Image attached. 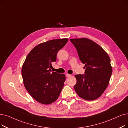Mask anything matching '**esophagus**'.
Segmentation results:
<instances>
[{"instance_id": "34e87169", "label": "esophagus", "mask_w": 128, "mask_h": 128, "mask_svg": "<svg viewBox=\"0 0 128 128\" xmlns=\"http://www.w3.org/2000/svg\"><path fill=\"white\" fill-rule=\"evenodd\" d=\"M70 76H71V75L68 74H66V76L67 77H70Z\"/></svg>"}]
</instances>
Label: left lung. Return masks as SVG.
I'll return each mask as SVG.
<instances>
[{"label": "left lung", "instance_id": "left-lung-1", "mask_svg": "<svg viewBox=\"0 0 128 128\" xmlns=\"http://www.w3.org/2000/svg\"><path fill=\"white\" fill-rule=\"evenodd\" d=\"M70 41L85 68V74L75 75L77 82L74 90L82 99H96L107 88L112 74L109 55L100 46L88 38H71Z\"/></svg>", "mask_w": 128, "mask_h": 128}]
</instances>
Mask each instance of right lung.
<instances>
[{
    "mask_svg": "<svg viewBox=\"0 0 128 128\" xmlns=\"http://www.w3.org/2000/svg\"><path fill=\"white\" fill-rule=\"evenodd\" d=\"M68 38L55 39L41 43L27 55L21 70L24 85L36 101L48 104L54 102L64 86L65 76L52 72V63L56 62L59 50Z\"/></svg>",
    "mask_w": 128,
    "mask_h": 128,
    "instance_id": "obj_1",
    "label": "right lung"
}]
</instances>
